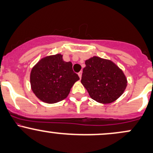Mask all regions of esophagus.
<instances>
[{
	"instance_id": "1",
	"label": "esophagus",
	"mask_w": 153,
	"mask_h": 153,
	"mask_svg": "<svg viewBox=\"0 0 153 153\" xmlns=\"http://www.w3.org/2000/svg\"><path fill=\"white\" fill-rule=\"evenodd\" d=\"M78 76L79 78H80V79H81V77H82V72L80 71V73H78Z\"/></svg>"
}]
</instances>
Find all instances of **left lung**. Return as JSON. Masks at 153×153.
Listing matches in <instances>:
<instances>
[{"label":"left lung","mask_w":153,"mask_h":153,"mask_svg":"<svg viewBox=\"0 0 153 153\" xmlns=\"http://www.w3.org/2000/svg\"><path fill=\"white\" fill-rule=\"evenodd\" d=\"M85 63L81 83L91 99L100 103H110L124 94L127 77L113 61L94 56Z\"/></svg>","instance_id":"obj_1"}]
</instances>
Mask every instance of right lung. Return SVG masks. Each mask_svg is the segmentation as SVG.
<instances>
[{"label": "right lung", "mask_w": 153, "mask_h": 153, "mask_svg": "<svg viewBox=\"0 0 153 153\" xmlns=\"http://www.w3.org/2000/svg\"><path fill=\"white\" fill-rule=\"evenodd\" d=\"M80 80L73 71L71 62H65L62 54L44 57L31 68V88L43 102L55 103L68 97L75 82Z\"/></svg>", "instance_id": "1"}]
</instances>
